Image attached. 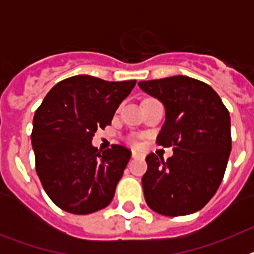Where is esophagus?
I'll return each instance as SVG.
<instances>
[{
    "label": "esophagus",
    "mask_w": 254,
    "mask_h": 254,
    "mask_svg": "<svg viewBox=\"0 0 254 254\" xmlns=\"http://www.w3.org/2000/svg\"><path fill=\"white\" fill-rule=\"evenodd\" d=\"M132 158H133V159H142V158H145V155L141 154V152H138V151H134V150H132Z\"/></svg>",
    "instance_id": "1"
}]
</instances>
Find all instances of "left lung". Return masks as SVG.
Listing matches in <instances>:
<instances>
[{"mask_svg":"<svg viewBox=\"0 0 254 254\" xmlns=\"http://www.w3.org/2000/svg\"><path fill=\"white\" fill-rule=\"evenodd\" d=\"M138 86L164 104L165 122L156 142L174 152L167 161L154 152L146 156L142 188L147 206L165 216L193 214L224 178L232 151L228 109L210 85L188 76L140 81Z\"/></svg>","mask_w":254,"mask_h":254,"instance_id":"8db88e82","label":"left lung"}]
</instances>
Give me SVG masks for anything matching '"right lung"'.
Listing matches in <instances>:
<instances>
[{
    "label": "right lung",
    "mask_w": 254,
    "mask_h": 254,
    "mask_svg": "<svg viewBox=\"0 0 254 254\" xmlns=\"http://www.w3.org/2000/svg\"><path fill=\"white\" fill-rule=\"evenodd\" d=\"M136 80L105 81L77 75L58 82L33 120L35 169L49 198L60 208L86 215L107 207L131 151L121 145L98 151L91 140L111 125Z\"/></svg>",
    "instance_id": "obj_1"
}]
</instances>
